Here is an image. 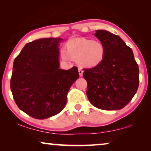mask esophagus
Here are the masks:
<instances>
[{
	"label": "esophagus",
	"instance_id": "34e87169",
	"mask_svg": "<svg viewBox=\"0 0 151 151\" xmlns=\"http://www.w3.org/2000/svg\"><path fill=\"white\" fill-rule=\"evenodd\" d=\"M78 72H79L80 76H82V74H83V71H82V69H81V68H79V69H78Z\"/></svg>",
	"mask_w": 151,
	"mask_h": 151
}]
</instances>
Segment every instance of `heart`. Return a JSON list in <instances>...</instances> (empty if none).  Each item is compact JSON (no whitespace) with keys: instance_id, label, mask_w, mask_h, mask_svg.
<instances>
[{"instance_id":"1","label":"heart","mask_w":151,"mask_h":151,"mask_svg":"<svg viewBox=\"0 0 151 151\" xmlns=\"http://www.w3.org/2000/svg\"><path fill=\"white\" fill-rule=\"evenodd\" d=\"M106 49L100 40L87 38L73 39L66 44V51L62 49L61 57L67 60L77 58L78 63L84 67L91 68L98 65L104 59Z\"/></svg>"}]
</instances>
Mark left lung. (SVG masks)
Listing matches in <instances>:
<instances>
[{
  "mask_svg": "<svg viewBox=\"0 0 151 151\" xmlns=\"http://www.w3.org/2000/svg\"><path fill=\"white\" fill-rule=\"evenodd\" d=\"M104 44V59L95 67L84 69L86 96L96 108L119 110L129 104L139 86V67L132 49L120 37L106 30H97Z\"/></svg>",
  "mask_w": 151,
  "mask_h": 151,
  "instance_id": "1",
  "label": "left lung"
}]
</instances>
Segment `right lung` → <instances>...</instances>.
<instances>
[{
  "label": "right lung",
  "instance_id": "right-lung-1",
  "mask_svg": "<svg viewBox=\"0 0 151 151\" xmlns=\"http://www.w3.org/2000/svg\"><path fill=\"white\" fill-rule=\"evenodd\" d=\"M61 38L28 42L14 62L10 87L20 110L34 118L58 114L67 104L70 87L79 78L78 69H59Z\"/></svg>",
  "mask_w": 151,
  "mask_h": 151
}]
</instances>
